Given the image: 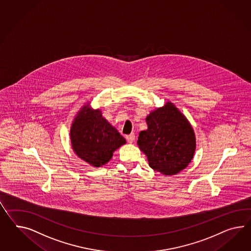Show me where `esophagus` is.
<instances>
[{
  "label": "esophagus",
  "instance_id": "esophagus-1",
  "mask_svg": "<svg viewBox=\"0 0 251 251\" xmlns=\"http://www.w3.org/2000/svg\"><path fill=\"white\" fill-rule=\"evenodd\" d=\"M126 140L129 143H132L135 141V134L134 133H130L129 135L126 136Z\"/></svg>",
  "mask_w": 251,
  "mask_h": 251
}]
</instances>
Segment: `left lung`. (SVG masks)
<instances>
[{"mask_svg": "<svg viewBox=\"0 0 251 251\" xmlns=\"http://www.w3.org/2000/svg\"><path fill=\"white\" fill-rule=\"evenodd\" d=\"M148 129L138 137L139 148L151 168L175 176L191 163L197 148L196 134L186 117L172 102L156 108L146 117Z\"/></svg>", "mask_w": 251, "mask_h": 251, "instance_id": "8db88e82", "label": "left lung"}]
</instances>
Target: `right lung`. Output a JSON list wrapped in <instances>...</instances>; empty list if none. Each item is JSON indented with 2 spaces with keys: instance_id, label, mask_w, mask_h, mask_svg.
<instances>
[{
  "instance_id": "right-lung-1",
  "label": "right lung",
  "mask_w": 251,
  "mask_h": 251,
  "mask_svg": "<svg viewBox=\"0 0 251 251\" xmlns=\"http://www.w3.org/2000/svg\"><path fill=\"white\" fill-rule=\"evenodd\" d=\"M71 146L75 155L93 167H100L109 162L113 152L126 143V140L102 116L100 108L86 103L70 128Z\"/></svg>"
}]
</instances>
